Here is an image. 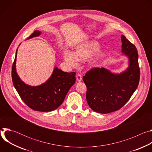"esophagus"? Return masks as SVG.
<instances>
[{
    "label": "esophagus",
    "mask_w": 152,
    "mask_h": 152,
    "mask_svg": "<svg viewBox=\"0 0 152 152\" xmlns=\"http://www.w3.org/2000/svg\"><path fill=\"white\" fill-rule=\"evenodd\" d=\"M76 79H77V82H80V81H82V78L81 75H79V74H77V75H76Z\"/></svg>",
    "instance_id": "34e87169"
}]
</instances>
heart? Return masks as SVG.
I'll use <instances>...</instances> for the list:
<instances>
[{
  "label": "heart",
  "mask_w": 152,
  "mask_h": 152,
  "mask_svg": "<svg viewBox=\"0 0 152 152\" xmlns=\"http://www.w3.org/2000/svg\"><path fill=\"white\" fill-rule=\"evenodd\" d=\"M100 45L94 41H86L77 45L73 51L64 52V60L69 66L76 68L78 66V62H85L90 58L89 66L91 69L97 67L102 60L104 58L106 53L100 50Z\"/></svg>",
  "instance_id": "b5f03b06"
}]
</instances>
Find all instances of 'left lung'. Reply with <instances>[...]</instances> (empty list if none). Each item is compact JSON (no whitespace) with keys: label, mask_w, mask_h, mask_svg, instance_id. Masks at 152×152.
<instances>
[{"label":"left lung","mask_w":152,"mask_h":152,"mask_svg":"<svg viewBox=\"0 0 152 152\" xmlns=\"http://www.w3.org/2000/svg\"><path fill=\"white\" fill-rule=\"evenodd\" d=\"M122 56L127 58V68L113 73L107 69L95 68L83 77L86 101L98 113L107 114L122 107L137 90L140 80L138 54L135 46L121 35Z\"/></svg>","instance_id":"left-lung-1"}]
</instances>
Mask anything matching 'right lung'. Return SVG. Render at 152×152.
Instances as JSON below:
<instances>
[{"label":"right lung","mask_w":152,"mask_h":152,"mask_svg":"<svg viewBox=\"0 0 152 152\" xmlns=\"http://www.w3.org/2000/svg\"><path fill=\"white\" fill-rule=\"evenodd\" d=\"M41 32L35 31L26 39L39 36ZM12 68V80L14 87L22 100L33 110L49 112L55 110L62 103L65 97L76 82V73L64 72L55 67L50 77L37 86L25 83L16 71V58Z\"/></svg>","instance_id":"add662e5"}]
</instances>
